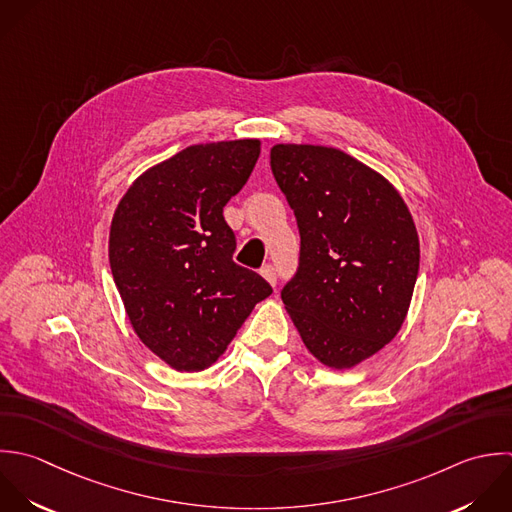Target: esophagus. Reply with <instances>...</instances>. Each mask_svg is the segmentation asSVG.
Segmentation results:
<instances>
[{"label": "esophagus", "mask_w": 512, "mask_h": 512, "mask_svg": "<svg viewBox=\"0 0 512 512\" xmlns=\"http://www.w3.org/2000/svg\"><path fill=\"white\" fill-rule=\"evenodd\" d=\"M261 275H263L271 285L277 283V271H275L273 265H263V267H261Z\"/></svg>", "instance_id": "esophagus-1"}]
</instances>
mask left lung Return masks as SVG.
Here are the masks:
<instances>
[{
	"instance_id": "1",
	"label": "left lung",
	"mask_w": 512,
	"mask_h": 512,
	"mask_svg": "<svg viewBox=\"0 0 512 512\" xmlns=\"http://www.w3.org/2000/svg\"><path fill=\"white\" fill-rule=\"evenodd\" d=\"M271 169L301 235L281 299L305 347L351 369L407 317L421 257L413 217L383 175L339 149L279 143Z\"/></svg>"
}]
</instances>
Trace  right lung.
Listing matches in <instances>:
<instances>
[{"label": "right lung", "instance_id": "obj_1", "mask_svg": "<svg viewBox=\"0 0 512 512\" xmlns=\"http://www.w3.org/2000/svg\"><path fill=\"white\" fill-rule=\"evenodd\" d=\"M259 139L191 145L147 169L119 201L109 263L137 337L177 371L213 365L273 289L233 261L223 207L247 183Z\"/></svg>", "mask_w": 512, "mask_h": 512}]
</instances>
